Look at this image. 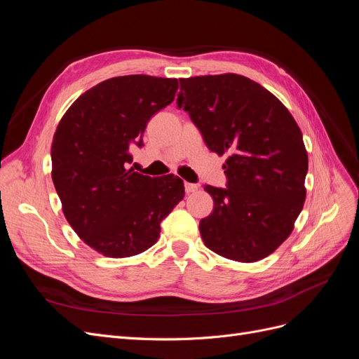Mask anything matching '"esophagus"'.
<instances>
[{
    "instance_id": "34e87169",
    "label": "esophagus",
    "mask_w": 359,
    "mask_h": 359,
    "mask_svg": "<svg viewBox=\"0 0 359 359\" xmlns=\"http://www.w3.org/2000/svg\"><path fill=\"white\" fill-rule=\"evenodd\" d=\"M186 193H193V191H196L198 190V186L196 184H191V182H186Z\"/></svg>"
}]
</instances>
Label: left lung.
<instances>
[{
    "label": "left lung",
    "mask_w": 359,
    "mask_h": 359,
    "mask_svg": "<svg viewBox=\"0 0 359 359\" xmlns=\"http://www.w3.org/2000/svg\"><path fill=\"white\" fill-rule=\"evenodd\" d=\"M177 104L212 153L229 154L226 189L199 231L205 245L236 262L271 255L293 231L306 201L309 157L295 119L276 95L241 74L180 79Z\"/></svg>",
    "instance_id": "left-lung-1"
}]
</instances>
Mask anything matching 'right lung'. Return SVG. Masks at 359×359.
Here are the masks:
<instances>
[{
  "mask_svg": "<svg viewBox=\"0 0 359 359\" xmlns=\"http://www.w3.org/2000/svg\"><path fill=\"white\" fill-rule=\"evenodd\" d=\"M177 79L119 76L83 93L52 140V181L73 231L95 252L128 257L160 236V223L184 198L175 175L127 169L144 147L149 118L173 102Z\"/></svg>",
  "mask_w": 359,
  "mask_h": 359,
  "instance_id": "add662e5",
  "label": "right lung"
}]
</instances>
